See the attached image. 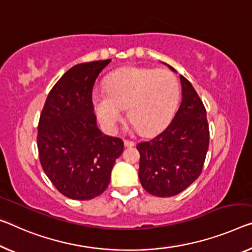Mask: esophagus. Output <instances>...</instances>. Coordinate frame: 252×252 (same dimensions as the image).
Masks as SVG:
<instances>
[{
  "mask_svg": "<svg viewBox=\"0 0 252 252\" xmlns=\"http://www.w3.org/2000/svg\"><path fill=\"white\" fill-rule=\"evenodd\" d=\"M124 145H125V148H133V146L135 145V143L125 139V141H124Z\"/></svg>",
  "mask_w": 252,
  "mask_h": 252,
  "instance_id": "obj_1",
  "label": "esophagus"
}]
</instances>
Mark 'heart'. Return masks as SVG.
<instances>
[{
	"label": "heart",
	"instance_id": "b5f03b06",
	"mask_svg": "<svg viewBox=\"0 0 252 252\" xmlns=\"http://www.w3.org/2000/svg\"><path fill=\"white\" fill-rule=\"evenodd\" d=\"M179 95V83L171 72L129 66L107 77L106 91H94L92 104L107 130L116 129L127 109V119L139 134L154 135L171 121Z\"/></svg>",
	"mask_w": 252,
	"mask_h": 252
}]
</instances>
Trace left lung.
Returning a JSON list of instances; mask_svg holds the SVG:
<instances>
[{
    "label": "left lung",
    "instance_id": "8db88e82",
    "mask_svg": "<svg viewBox=\"0 0 252 252\" xmlns=\"http://www.w3.org/2000/svg\"><path fill=\"white\" fill-rule=\"evenodd\" d=\"M180 82L183 99L172 122L157 136L136 146L141 156L139 181L146 191L158 197L178 195L199 177L210 143L202 100L185 76L180 75Z\"/></svg>",
    "mask_w": 252,
    "mask_h": 252
}]
</instances>
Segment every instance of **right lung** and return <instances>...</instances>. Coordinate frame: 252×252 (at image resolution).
<instances>
[{
    "label": "right lung",
    "mask_w": 252,
    "mask_h": 252,
    "mask_svg": "<svg viewBox=\"0 0 252 252\" xmlns=\"http://www.w3.org/2000/svg\"><path fill=\"white\" fill-rule=\"evenodd\" d=\"M110 62L69 68L50 90L41 111L37 136L41 166L57 190L71 199H92L106 190L124 151L121 138L98 128L92 104L96 77Z\"/></svg>",
    "instance_id": "1"
}]
</instances>
